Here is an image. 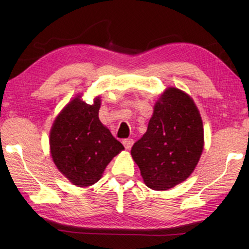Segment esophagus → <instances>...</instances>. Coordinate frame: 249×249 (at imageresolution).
Returning a JSON list of instances; mask_svg holds the SVG:
<instances>
[{"mask_svg": "<svg viewBox=\"0 0 249 249\" xmlns=\"http://www.w3.org/2000/svg\"><path fill=\"white\" fill-rule=\"evenodd\" d=\"M134 144V140L133 139H125L123 140V145L125 146L126 150H129L131 146Z\"/></svg>", "mask_w": 249, "mask_h": 249, "instance_id": "obj_1", "label": "esophagus"}]
</instances>
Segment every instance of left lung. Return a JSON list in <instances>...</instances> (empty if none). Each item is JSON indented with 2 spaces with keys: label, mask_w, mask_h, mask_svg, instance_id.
Masks as SVG:
<instances>
[{
  "label": "left lung",
  "mask_w": 249,
  "mask_h": 249,
  "mask_svg": "<svg viewBox=\"0 0 249 249\" xmlns=\"http://www.w3.org/2000/svg\"><path fill=\"white\" fill-rule=\"evenodd\" d=\"M203 147V122L198 107L186 92L170 87L157 99L146 133L130 154L146 186L163 192L188 178Z\"/></svg>",
  "instance_id": "obj_1"
}]
</instances>
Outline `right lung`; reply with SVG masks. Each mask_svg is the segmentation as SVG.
<instances>
[{"instance_id": "obj_1", "label": "right lung", "mask_w": 249, "mask_h": 249, "mask_svg": "<svg viewBox=\"0 0 249 249\" xmlns=\"http://www.w3.org/2000/svg\"><path fill=\"white\" fill-rule=\"evenodd\" d=\"M82 95L72 97L55 116L49 145L57 170L76 186L89 187L102 178L106 167L124 146L99 121L100 95L92 105Z\"/></svg>"}]
</instances>
